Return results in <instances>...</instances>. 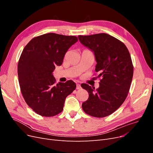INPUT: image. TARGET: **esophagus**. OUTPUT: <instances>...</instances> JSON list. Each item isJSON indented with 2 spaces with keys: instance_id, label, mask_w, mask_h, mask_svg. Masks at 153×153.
<instances>
[{
  "instance_id": "esophagus-1",
  "label": "esophagus",
  "mask_w": 153,
  "mask_h": 153,
  "mask_svg": "<svg viewBox=\"0 0 153 153\" xmlns=\"http://www.w3.org/2000/svg\"><path fill=\"white\" fill-rule=\"evenodd\" d=\"M76 89H81V85L80 84H76Z\"/></svg>"
}]
</instances>
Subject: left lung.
<instances>
[{"instance_id": "obj_1", "label": "left lung", "mask_w": 153, "mask_h": 153, "mask_svg": "<svg viewBox=\"0 0 153 153\" xmlns=\"http://www.w3.org/2000/svg\"><path fill=\"white\" fill-rule=\"evenodd\" d=\"M78 39L94 52L95 71L102 78L97 89L86 84L81 85L89 93L82 109L93 117L108 116L121 106L128 96L133 75L130 54L123 42L105 33L78 36Z\"/></svg>"}]
</instances>
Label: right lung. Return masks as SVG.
Listing matches in <instances>:
<instances>
[{
	"label": "right lung",
	"mask_w": 153,
	"mask_h": 153,
	"mask_svg": "<svg viewBox=\"0 0 153 153\" xmlns=\"http://www.w3.org/2000/svg\"><path fill=\"white\" fill-rule=\"evenodd\" d=\"M77 41L74 36L48 33L32 39L23 50L18 64L20 90L27 104L41 116L61 113L66 97L76 89L72 80L55 84L53 71Z\"/></svg>",
	"instance_id": "right-lung-1"
}]
</instances>
